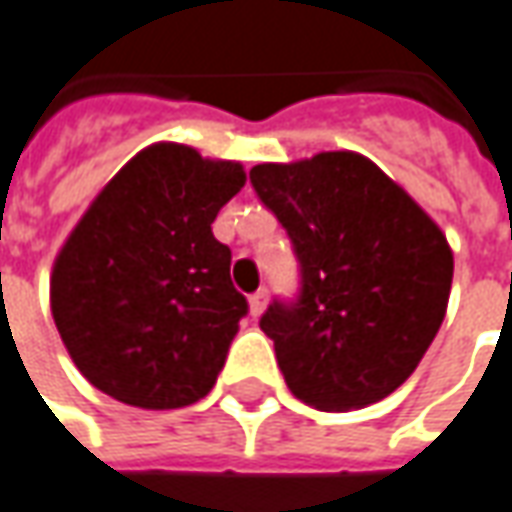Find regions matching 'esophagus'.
Wrapping results in <instances>:
<instances>
[{"mask_svg": "<svg viewBox=\"0 0 512 512\" xmlns=\"http://www.w3.org/2000/svg\"><path fill=\"white\" fill-rule=\"evenodd\" d=\"M264 304H267V290H256V293H253V296H250V315H253V318H259V315H262L264 312Z\"/></svg>", "mask_w": 512, "mask_h": 512, "instance_id": "obj_1", "label": "esophagus"}]
</instances>
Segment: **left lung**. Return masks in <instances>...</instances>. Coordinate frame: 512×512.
Instances as JSON below:
<instances>
[{"mask_svg":"<svg viewBox=\"0 0 512 512\" xmlns=\"http://www.w3.org/2000/svg\"><path fill=\"white\" fill-rule=\"evenodd\" d=\"M250 185L298 259V296L259 327L301 403L346 411L403 386L451 296L448 239L380 168L352 152L250 168Z\"/></svg>","mask_w":512,"mask_h":512,"instance_id":"obj_1","label":"left lung"}]
</instances>
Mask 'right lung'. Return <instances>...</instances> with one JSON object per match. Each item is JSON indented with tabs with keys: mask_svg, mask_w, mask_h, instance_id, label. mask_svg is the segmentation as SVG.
Masks as SVG:
<instances>
[{
	"mask_svg": "<svg viewBox=\"0 0 512 512\" xmlns=\"http://www.w3.org/2000/svg\"><path fill=\"white\" fill-rule=\"evenodd\" d=\"M242 185L239 163L157 143L89 205L58 253L50 307L95 389L137 408H183L214 389L248 298L211 222Z\"/></svg>",
	"mask_w": 512,
	"mask_h": 512,
	"instance_id": "obj_1",
	"label": "right lung"
}]
</instances>
